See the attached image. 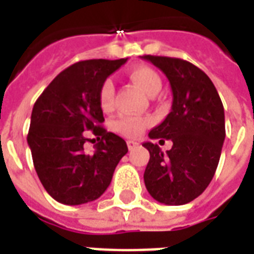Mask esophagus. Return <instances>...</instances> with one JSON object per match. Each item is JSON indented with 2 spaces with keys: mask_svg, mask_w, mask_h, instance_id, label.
I'll list each match as a JSON object with an SVG mask.
<instances>
[{
  "mask_svg": "<svg viewBox=\"0 0 254 254\" xmlns=\"http://www.w3.org/2000/svg\"><path fill=\"white\" fill-rule=\"evenodd\" d=\"M127 148H129V151H133V149L137 148L138 147L137 141H133V140H127Z\"/></svg>",
  "mask_w": 254,
  "mask_h": 254,
  "instance_id": "1",
  "label": "esophagus"
}]
</instances>
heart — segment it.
Segmentation results:
<instances>
[{
  "instance_id": "1",
  "label": "heart",
  "mask_w": 254,
  "mask_h": 254,
  "mask_svg": "<svg viewBox=\"0 0 254 254\" xmlns=\"http://www.w3.org/2000/svg\"><path fill=\"white\" fill-rule=\"evenodd\" d=\"M129 77L144 94L148 96H155L162 88V80L159 74L155 72L152 67L148 66H134L129 70ZM114 102V85L111 80H105L99 89V103L103 110H110ZM151 118L148 117H132L124 116L120 117L114 127L120 133L136 137L145 130V127L151 125Z\"/></svg>"
}]
</instances>
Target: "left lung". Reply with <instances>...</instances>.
Here are the masks:
<instances>
[{
  "label": "left lung",
  "instance_id": "1",
  "mask_svg": "<svg viewBox=\"0 0 254 254\" xmlns=\"http://www.w3.org/2000/svg\"><path fill=\"white\" fill-rule=\"evenodd\" d=\"M141 58L165 73L173 91L169 116L148 134L160 141L171 140L173 147L163 154L158 144H143L149 151L145 188L156 201L182 205L212 181L226 137L223 105L211 78L196 65L181 58Z\"/></svg>",
  "mask_w": 254,
  "mask_h": 254
}]
</instances>
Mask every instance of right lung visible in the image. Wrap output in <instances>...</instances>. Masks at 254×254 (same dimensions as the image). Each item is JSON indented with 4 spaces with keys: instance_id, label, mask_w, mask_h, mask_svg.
<instances>
[{
    "instance_id": "add662e5",
    "label": "right lung",
    "mask_w": 254,
    "mask_h": 254,
    "mask_svg": "<svg viewBox=\"0 0 254 254\" xmlns=\"http://www.w3.org/2000/svg\"><path fill=\"white\" fill-rule=\"evenodd\" d=\"M125 63L127 58L73 64L36 99L27 141L42 185L58 202L78 205L96 200L127 152L125 140L102 127L99 103L102 83ZM88 130L98 140L91 155L83 154Z\"/></svg>"
}]
</instances>
